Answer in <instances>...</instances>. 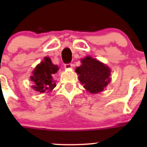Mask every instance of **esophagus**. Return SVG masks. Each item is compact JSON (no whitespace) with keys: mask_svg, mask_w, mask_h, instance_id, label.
<instances>
[{"mask_svg":"<svg viewBox=\"0 0 147 147\" xmlns=\"http://www.w3.org/2000/svg\"><path fill=\"white\" fill-rule=\"evenodd\" d=\"M72 65H73L71 64V63H67V64H65L64 66L66 69H70V68H71V67H72Z\"/></svg>","mask_w":147,"mask_h":147,"instance_id":"34e87169","label":"esophagus"}]
</instances>
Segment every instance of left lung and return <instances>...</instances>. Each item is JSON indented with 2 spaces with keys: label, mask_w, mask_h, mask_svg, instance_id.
Segmentation results:
<instances>
[{
  "label": "left lung",
  "mask_w": 147,
  "mask_h": 147,
  "mask_svg": "<svg viewBox=\"0 0 147 147\" xmlns=\"http://www.w3.org/2000/svg\"><path fill=\"white\" fill-rule=\"evenodd\" d=\"M76 71L83 87L91 93L102 91L110 81V68L90 57L82 59V65Z\"/></svg>",
  "instance_id": "1"
}]
</instances>
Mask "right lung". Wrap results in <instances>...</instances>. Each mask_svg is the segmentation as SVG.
Segmentation results:
<instances>
[{"label": "right lung", "instance_id": "right-lung-1", "mask_svg": "<svg viewBox=\"0 0 147 147\" xmlns=\"http://www.w3.org/2000/svg\"><path fill=\"white\" fill-rule=\"evenodd\" d=\"M58 70V66L52 64L50 58L45 57L44 61L35 67L33 76H31V80L34 83V89L40 93L52 90L56 86L52 74H56Z\"/></svg>", "mask_w": 147, "mask_h": 147}]
</instances>
